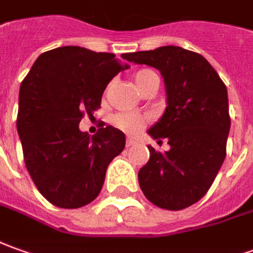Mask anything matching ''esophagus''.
<instances>
[{
  "label": "esophagus",
  "instance_id": "esophagus-1",
  "mask_svg": "<svg viewBox=\"0 0 253 253\" xmlns=\"http://www.w3.org/2000/svg\"><path fill=\"white\" fill-rule=\"evenodd\" d=\"M132 144H135V140H133L132 137H128V139H126V147H129Z\"/></svg>",
  "mask_w": 253,
  "mask_h": 253
}]
</instances>
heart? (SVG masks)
<instances>
[{
    "label": "heart",
    "mask_w": 253,
    "mask_h": 253,
    "mask_svg": "<svg viewBox=\"0 0 253 253\" xmlns=\"http://www.w3.org/2000/svg\"><path fill=\"white\" fill-rule=\"evenodd\" d=\"M154 74L156 73H153L151 70L137 71L135 74V83H136L139 90L143 88V85L147 83V80ZM111 121L118 129L132 135V133H136L140 129H143L144 126L150 123V117L136 114V113H120V114H116L113 117Z\"/></svg>",
    "instance_id": "obj_1"
}]
</instances>
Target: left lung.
Wrapping results in <instances>:
<instances>
[{
  "instance_id": "obj_1",
  "label": "left lung",
  "mask_w": 253,
  "mask_h": 253,
  "mask_svg": "<svg viewBox=\"0 0 253 253\" xmlns=\"http://www.w3.org/2000/svg\"><path fill=\"white\" fill-rule=\"evenodd\" d=\"M128 62L160 70L167 89V109L147 132L168 139L165 153L151 146L149 163L139 170L146 198L160 208L180 211L210 190L226 157L230 130L227 88L200 53L180 46L125 53Z\"/></svg>"
}]
</instances>
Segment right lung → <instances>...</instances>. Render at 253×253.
<instances>
[{
	"label": "right lung",
	"instance_id": "add662e5",
	"mask_svg": "<svg viewBox=\"0 0 253 253\" xmlns=\"http://www.w3.org/2000/svg\"><path fill=\"white\" fill-rule=\"evenodd\" d=\"M125 69L114 53L60 46L37 57L20 84L16 126L24 164L38 191L59 208L92 203L125 147L124 132L111 125L93 136L80 130L83 117L100 107L107 84Z\"/></svg>",
	"mask_w": 253,
	"mask_h": 253
}]
</instances>
